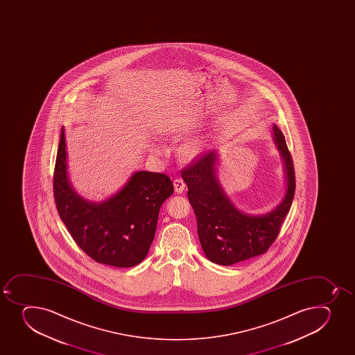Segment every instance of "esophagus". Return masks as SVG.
<instances>
[{
  "label": "esophagus",
  "instance_id": "1",
  "mask_svg": "<svg viewBox=\"0 0 355 355\" xmlns=\"http://www.w3.org/2000/svg\"><path fill=\"white\" fill-rule=\"evenodd\" d=\"M173 187H175V191L177 193H182V192L185 190V183H184V180H180V178H177V180H173Z\"/></svg>",
  "mask_w": 355,
  "mask_h": 355
}]
</instances>
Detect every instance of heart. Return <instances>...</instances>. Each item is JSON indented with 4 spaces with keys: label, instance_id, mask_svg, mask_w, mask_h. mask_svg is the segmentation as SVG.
Listing matches in <instances>:
<instances>
[{
    "label": "heart",
    "instance_id": "obj_1",
    "mask_svg": "<svg viewBox=\"0 0 355 355\" xmlns=\"http://www.w3.org/2000/svg\"><path fill=\"white\" fill-rule=\"evenodd\" d=\"M193 118L187 116V118H183L175 123L173 130L175 132H184V130H190L191 127H193ZM149 150L154 156H163L165 153V148L162 144H151ZM204 150L205 142L202 137H192L190 139H187L183 144H180V155L187 161H194V159L200 157Z\"/></svg>",
    "mask_w": 355,
    "mask_h": 355
}]
</instances>
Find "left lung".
Instances as JSON below:
<instances>
[{
    "label": "left lung",
    "mask_w": 355,
    "mask_h": 355,
    "mask_svg": "<svg viewBox=\"0 0 355 355\" xmlns=\"http://www.w3.org/2000/svg\"><path fill=\"white\" fill-rule=\"evenodd\" d=\"M272 139L282 161L286 187L280 202L263 214H248L232 204L218 182V150L209 151L182 172L197 218L201 248L213 263L230 266L263 254L279 235L294 199V165L277 125Z\"/></svg>",
    "instance_id": "obj_1"
}]
</instances>
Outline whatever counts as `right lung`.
<instances>
[{"label": "right lung", "mask_w": 355, "mask_h": 355, "mask_svg": "<svg viewBox=\"0 0 355 355\" xmlns=\"http://www.w3.org/2000/svg\"><path fill=\"white\" fill-rule=\"evenodd\" d=\"M53 190L61 220L90 258L110 266L133 267L147 256L154 241L158 213L173 193V185L164 173L135 171L105 200L85 199L69 180L62 127Z\"/></svg>", "instance_id": "obj_1"}]
</instances>
